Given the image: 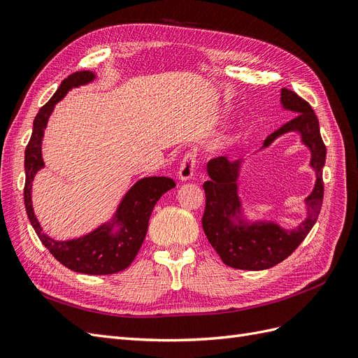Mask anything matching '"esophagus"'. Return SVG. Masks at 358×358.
<instances>
[{"label":"esophagus","instance_id":"1","mask_svg":"<svg viewBox=\"0 0 358 358\" xmlns=\"http://www.w3.org/2000/svg\"><path fill=\"white\" fill-rule=\"evenodd\" d=\"M194 167H196V155L187 154L185 158H183L180 162V167L178 171V179L180 182L189 180L194 175Z\"/></svg>","mask_w":358,"mask_h":358}]
</instances>
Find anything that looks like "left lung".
Instances as JSON below:
<instances>
[{"label": "left lung", "mask_w": 358, "mask_h": 358, "mask_svg": "<svg viewBox=\"0 0 358 358\" xmlns=\"http://www.w3.org/2000/svg\"><path fill=\"white\" fill-rule=\"evenodd\" d=\"M279 101L284 110L294 112L296 116L267 136L262 148L245 159L231 162L220 157L208 162L210 179L203 185L206 192L203 230L224 264L233 268L266 270L284 262L305 241L321 210L322 169L327 150L321 138L318 117L309 103L287 88L280 90ZM289 132L299 134L301 143L310 149V166L316 171L314 188L303 201L307 218L292 229L273 220L249 219L240 197V178L245 162Z\"/></svg>", "instance_id": "left-lung-1"}]
</instances>
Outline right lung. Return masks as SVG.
<instances>
[{
    "label": "right lung",
    "instance_id": "1",
    "mask_svg": "<svg viewBox=\"0 0 358 358\" xmlns=\"http://www.w3.org/2000/svg\"><path fill=\"white\" fill-rule=\"evenodd\" d=\"M96 80L95 71H76L61 83L52 99L38 110L29 143L25 149V189L24 200L27 215L32 229L36 230L38 239L58 262L69 267L73 272L86 275H112L125 270L134 262L142 246L150 213L162 194L176 187L173 179L166 176H149L138 179L129 188L116 210L107 221L101 222L94 230L80 237L69 241H57L43 231L41 225L32 208V180L37 173L45 169L41 155V143L45 137L49 117L55 106L73 88L90 85Z\"/></svg>",
    "mask_w": 358,
    "mask_h": 358
}]
</instances>
